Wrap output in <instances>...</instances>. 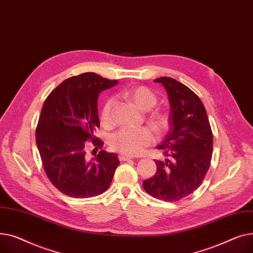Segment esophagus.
I'll list each match as a JSON object with an SVG mask.
<instances>
[{"label": "esophagus", "mask_w": 253, "mask_h": 253, "mask_svg": "<svg viewBox=\"0 0 253 253\" xmlns=\"http://www.w3.org/2000/svg\"><path fill=\"white\" fill-rule=\"evenodd\" d=\"M118 159H120L121 161H127V160H130V159H133V157H131V156H127V155H126V154H120L118 155Z\"/></svg>", "instance_id": "esophagus-1"}]
</instances>
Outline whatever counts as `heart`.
<instances>
[{
	"mask_svg": "<svg viewBox=\"0 0 253 253\" xmlns=\"http://www.w3.org/2000/svg\"><path fill=\"white\" fill-rule=\"evenodd\" d=\"M126 97L135 105L144 111L150 110L157 102V98L153 92L146 86H136L126 92ZM113 98H108L101 109V122L108 126L111 123V110L113 107ZM151 125L156 129H165L168 126V116L165 114H155L150 120ZM154 142L153 132L147 127L130 129L123 128L115 132L110 139V147L114 151L126 155L136 156L144 152L148 146Z\"/></svg>",
	"mask_w": 253,
	"mask_h": 253,
	"instance_id": "heart-1",
	"label": "heart"
}]
</instances>
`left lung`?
Masks as SVG:
<instances>
[{
    "label": "left lung",
    "mask_w": 253,
    "mask_h": 253,
    "mask_svg": "<svg viewBox=\"0 0 253 253\" xmlns=\"http://www.w3.org/2000/svg\"><path fill=\"white\" fill-rule=\"evenodd\" d=\"M154 82L167 90L170 127L156 147L167 158L155 160L156 172L143 182V187L157 199L177 201L192 194L209 170L212 131L203 103L194 92L171 78L162 77Z\"/></svg>",
    "instance_id": "left-lung-1"
}]
</instances>
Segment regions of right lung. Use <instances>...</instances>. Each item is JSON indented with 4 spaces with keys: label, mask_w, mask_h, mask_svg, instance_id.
I'll use <instances>...</instances> for the list:
<instances>
[{
    "label": "right lung",
    "mask_w": 253,
    "mask_h": 253,
    "mask_svg": "<svg viewBox=\"0 0 253 253\" xmlns=\"http://www.w3.org/2000/svg\"><path fill=\"white\" fill-rule=\"evenodd\" d=\"M117 84L94 72L65 80L44 101L36 130L37 146L48 179L63 194L90 198L105 192L120 165L115 153L101 150L85 157V141L101 148L94 130L100 126L99 94Z\"/></svg>",
    "instance_id": "obj_1"
}]
</instances>
